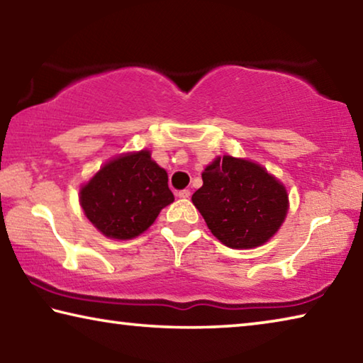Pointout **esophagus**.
Listing matches in <instances>:
<instances>
[{"label": "esophagus", "instance_id": "esophagus-1", "mask_svg": "<svg viewBox=\"0 0 363 363\" xmlns=\"http://www.w3.org/2000/svg\"><path fill=\"white\" fill-rule=\"evenodd\" d=\"M177 196H179V199H189L190 190L189 189H182V190H179V192H177Z\"/></svg>", "mask_w": 363, "mask_h": 363}]
</instances>
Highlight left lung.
I'll list each match as a JSON object with an SVG mask.
<instances>
[{
    "label": "left lung",
    "mask_w": 363,
    "mask_h": 363,
    "mask_svg": "<svg viewBox=\"0 0 363 363\" xmlns=\"http://www.w3.org/2000/svg\"><path fill=\"white\" fill-rule=\"evenodd\" d=\"M201 179L192 201L225 247H259L285 220L286 190L259 164L224 155L205 168Z\"/></svg>",
    "instance_id": "1"
}]
</instances>
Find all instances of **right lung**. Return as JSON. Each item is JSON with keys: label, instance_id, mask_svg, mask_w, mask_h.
<instances>
[{"label": "right lung", "instance_id": "1", "mask_svg": "<svg viewBox=\"0 0 363 363\" xmlns=\"http://www.w3.org/2000/svg\"><path fill=\"white\" fill-rule=\"evenodd\" d=\"M174 201L168 174L140 150L112 160L79 192L91 223L110 238L138 237L149 229L164 206Z\"/></svg>", "mask_w": 363, "mask_h": 363}]
</instances>
